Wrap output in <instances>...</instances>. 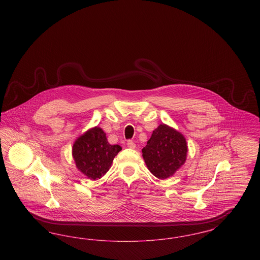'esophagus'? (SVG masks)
<instances>
[{"mask_svg":"<svg viewBox=\"0 0 260 260\" xmlns=\"http://www.w3.org/2000/svg\"><path fill=\"white\" fill-rule=\"evenodd\" d=\"M126 144H127V146L129 147V148L135 149L136 148V143L133 141V140H127V142H126Z\"/></svg>","mask_w":260,"mask_h":260,"instance_id":"obj_1","label":"esophagus"}]
</instances>
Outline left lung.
I'll list each match as a JSON object with an SVG mask.
<instances>
[{
  "label": "left lung",
  "instance_id": "8db88e82",
  "mask_svg": "<svg viewBox=\"0 0 260 260\" xmlns=\"http://www.w3.org/2000/svg\"><path fill=\"white\" fill-rule=\"evenodd\" d=\"M142 156L152 174L160 179L168 178L185 161V138L172 127L160 124L142 149Z\"/></svg>",
  "mask_w": 260,
  "mask_h": 260
}]
</instances>
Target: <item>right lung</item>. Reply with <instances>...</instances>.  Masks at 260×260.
Returning <instances> with one entry per match:
<instances>
[{
	"mask_svg": "<svg viewBox=\"0 0 260 260\" xmlns=\"http://www.w3.org/2000/svg\"><path fill=\"white\" fill-rule=\"evenodd\" d=\"M121 146L111 145L100 127H93L80 136L73 145L77 168L90 179H98L107 173Z\"/></svg>",
	"mask_w": 260,
	"mask_h": 260,
	"instance_id": "add662e5",
	"label": "right lung"
}]
</instances>
